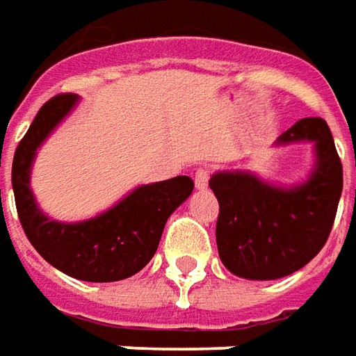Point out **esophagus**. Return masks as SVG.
<instances>
[{"mask_svg": "<svg viewBox=\"0 0 356 356\" xmlns=\"http://www.w3.org/2000/svg\"><path fill=\"white\" fill-rule=\"evenodd\" d=\"M208 180H210V170L208 168H198L194 174V184L198 190H206L208 188Z\"/></svg>", "mask_w": 356, "mask_h": 356, "instance_id": "34e87169", "label": "esophagus"}]
</instances>
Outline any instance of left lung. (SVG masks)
<instances>
[{
	"mask_svg": "<svg viewBox=\"0 0 356 356\" xmlns=\"http://www.w3.org/2000/svg\"><path fill=\"white\" fill-rule=\"evenodd\" d=\"M313 140L317 164L305 184L275 188L248 172H218L210 180L220 213L216 241L222 264L243 280H280L321 252L343 192V164L319 117L301 118L277 144Z\"/></svg>",
	"mask_w": 356,
	"mask_h": 356,
	"instance_id": "1",
	"label": "left lung"
}]
</instances>
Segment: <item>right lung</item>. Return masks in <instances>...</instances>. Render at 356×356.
Listing matches in <instances>:
<instances>
[{
  "label": "right lung",
  "instance_id": "1",
  "mask_svg": "<svg viewBox=\"0 0 356 356\" xmlns=\"http://www.w3.org/2000/svg\"><path fill=\"white\" fill-rule=\"evenodd\" d=\"M71 92L55 95L43 104L15 148L11 184L21 227L39 255L59 271L81 281L127 280L156 253L170 213L184 202L194 180L176 176L136 188L115 208L87 222L59 224L37 208L29 190V172L39 144L75 106ZM1 200V190H0Z\"/></svg>",
  "mask_w": 356,
  "mask_h": 356
}]
</instances>
